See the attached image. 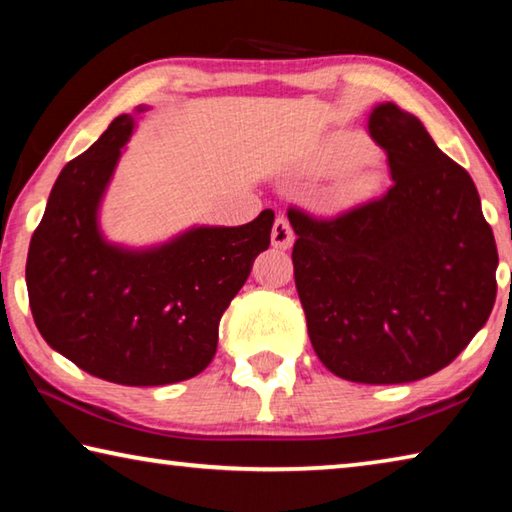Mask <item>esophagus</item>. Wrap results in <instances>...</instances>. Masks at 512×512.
Instances as JSON below:
<instances>
[{
  "mask_svg": "<svg viewBox=\"0 0 512 512\" xmlns=\"http://www.w3.org/2000/svg\"><path fill=\"white\" fill-rule=\"evenodd\" d=\"M293 239H296V235H293L291 230V223L287 216H277L275 223H273V232H271V241L275 248L280 250H287L293 246Z\"/></svg>",
  "mask_w": 512,
  "mask_h": 512,
  "instance_id": "obj_1",
  "label": "esophagus"
}]
</instances>
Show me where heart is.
I'll return each mask as SVG.
<instances>
[{
	"instance_id": "heart-1",
	"label": "heart",
	"mask_w": 512,
	"mask_h": 512,
	"mask_svg": "<svg viewBox=\"0 0 512 512\" xmlns=\"http://www.w3.org/2000/svg\"><path fill=\"white\" fill-rule=\"evenodd\" d=\"M368 153H370V146L363 137L354 133H336L334 137H329V140L323 144V149H320L316 158V169L320 173L350 171L357 167L359 162L366 160ZM366 187H368V176H354L343 185L341 194L354 196Z\"/></svg>"
}]
</instances>
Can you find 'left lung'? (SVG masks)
I'll return each instance as SVG.
<instances>
[{"mask_svg": "<svg viewBox=\"0 0 512 512\" xmlns=\"http://www.w3.org/2000/svg\"><path fill=\"white\" fill-rule=\"evenodd\" d=\"M368 131L393 185L332 219L289 207L293 273L323 366L359 384H404L449 366L485 325L499 257L470 173L418 117L386 101Z\"/></svg>", "mask_w": 512, "mask_h": 512, "instance_id": "obj_1", "label": "left lung"}]
</instances>
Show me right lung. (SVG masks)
<instances>
[{
  "mask_svg": "<svg viewBox=\"0 0 512 512\" xmlns=\"http://www.w3.org/2000/svg\"><path fill=\"white\" fill-rule=\"evenodd\" d=\"M131 133L133 117L119 115L60 171L31 237L27 289L42 339L81 370L112 384L162 386L210 366L223 311L271 244L275 214L194 228L151 250L108 244L97 212Z\"/></svg>",
  "mask_w": 512,
  "mask_h": 512,
  "instance_id": "add662e5",
  "label": "right lung"
}]
</instances>
